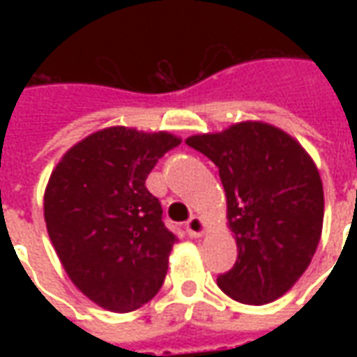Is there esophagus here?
<instances>
[{
    "label": "esophagus",
    "mask_w": 357,
    "mask_h": 357,
    "mask_svg": "<svg viewBox=\"0 0 357 357\" xmlns=\"http://www.w3.org/2000/svg\"><path fill=\"white\" fill-rule=\"evenodd\" d=\"M185 229L187 233H189V237H195V239H197V237H201L202 233L206 231V224L202 222V218L191 216L187 220Z\"/></svg>",
    "instance_id": "34e87169"
}]
</instances>
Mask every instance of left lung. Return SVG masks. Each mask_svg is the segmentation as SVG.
Instances as JSON below:
<instances>
[{"mask_svg": "<svg viewBox=\"0 0 357 357\" xmlns=\"http://www.w3.org/2000/svg\"><path fill=\"white\" fill-rule=\"evenodd\" d=\"M185 143L218 166L237 241V262L218 277V287L250 306L283 296L321 239L325 201L314 160L266 122H241Z\"/></svg>", "mask_w": 357, "mask_h": 357, "instance_id": "1", "label": "left lung"}]
</instances>
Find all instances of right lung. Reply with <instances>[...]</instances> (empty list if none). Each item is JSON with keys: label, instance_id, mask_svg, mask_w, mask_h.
Segmentation results:
<instances>
[{"label": "right lung", "instance_id": "add662e5", "mask_svg": "<svg viewBox=\"0 0 357 357\" xmlns=\"http://www.w3.org/2000/svg\"><path fill=\"white\" fill-rule=\"evenodd\" d=\"M181 141L114 126L68 149L51 174L43 216L78 289L110 312H133L160 291L178 237L145 179Z\"/></svg>", "mask_w": 357, "mask_h": 357}]
</instances>
